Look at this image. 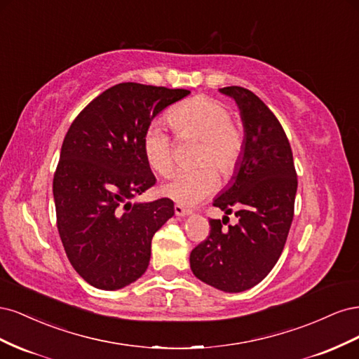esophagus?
<instances>
[{
  "mask_svg": "<svg viewBox=\"0 0 359 359\" xmlns=\"http://www.w3.org/2000/svg\"><path fill=\"white\" fill-rule=\"evenodd\" d=\"M173 210H175V215L177 217H186V215H189L191 211L190 210H187V208H184V206L182 205H175V206H173Z\"/></svg>",
  "mask_w": 359,
  "mask_h": 359,
  "instance_id": "obj_1",
  "label": "esophagus"
}]
</instances>
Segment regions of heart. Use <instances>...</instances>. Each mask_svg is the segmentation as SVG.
<instances>
[{"instance_id":"heart-1","label":"heart","mask_w":359,"mask_h":359,"mask_svg":"<svg viewBox=\"0 0 359 359\" xmlns=\"http://www.w3.org/2000/svg\"><path fill=\"white\" fill-rule=\"evenodd\" d=\"M168 121L180 139H198L201 144L193 158L199 166L175 173L160 187L165 198L190 206L215 190V172L222 178L233 175L244 151V133L232 121L229 107L208 95H196L173 107ZM142 149L151 169L161 177L169 175L173 169V149L160 124L147 128Z\"/></svg>"}]
</instances>
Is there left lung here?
<instances>
[{"instance_id":"left-lung-1","label":"left lung","mask_w":359,"mask_h":359,"mask_svg":"<svg viewBox=\"0 0 359 359\" xmlns=\"http://www.w3.org/2000/svg\"><path fill=\"white\" fill-rule=\"evenodd\" d=\"M240 107L244 151L233 177L214 206L224 211L210 220V235L190 253L193 274L223 292H243L260 283L283 252L298 187L287 136L276 115L243 86H224ZM238 223L224 230L227 215Z\"/></svg>"}]
</instances>
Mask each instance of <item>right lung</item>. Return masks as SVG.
Listing matches in <instances>:
<instances>
[{"mask_svg":"<svg viewBox=\"0 0 359 359\" xmlns=\"http://www.w3.org/2000/svg\"><path fill=\"white\" fill-rule=\"evenodd\" d=\"M189 90L118 83L85 107L64 137L53 175L57 227L86 283L116 290L147 271L151 240L175 212L161 198L132 203L156 184L142 139L151 121Z\"/></svg>","mask_w":359,"mask_h":359,"instance_id":"right-lung-1","label":"right lung"}]
</instances>
